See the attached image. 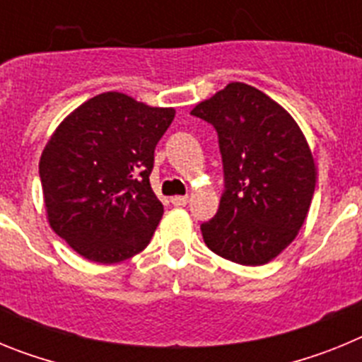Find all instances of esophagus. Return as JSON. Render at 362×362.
<instances>
[{"mask_svg": "<svg viewBox=\"0 0 362 362\" xmlns=\"http://www.w3.org/2000/svg\"><path fill=\"white\" fill-rule=\"evenodd\" d=\"M170 201L174 206H185L188 203V196H174Z\"/></svg>", "mask_w": 362, "mask_h": 362, "instance_id": "34e87169", "label": "esophagus"}]
</instances>
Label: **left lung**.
Returning <instances> with one entry per match:
<instances>
[{"label": "left lung", "instance_id": "8db88e82", "mask_svg": "<svg viewBox=\"0 0 362 362\" xmlns=\"http://www.w3.org/2000/svg\"><path fill=\"white\" fill-rule=\"evenodd\" d=\"M192 116L216 129L225 172L217 214L201 225L214 254L259 267L296 239L315 190L305 136L281 105L246 83H230Z\"/></svg>", "mask_w": 362, "mask_h": 362}]
</instances>
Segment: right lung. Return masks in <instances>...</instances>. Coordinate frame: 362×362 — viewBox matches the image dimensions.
<instances>
[{"label": "right lung", "instance_id": "obj_1", "mask_svg": "<svg viewBox=\"0 0 362 362\" xmlns=\"http://www.w3.org/2000/svg\"><path fill=\"white\" fill-rule=\"evenodd\" d=\"M174 116V108L105 92L52 134L40 159L45 209L79 255L112 264L145 250L163 216L150 187L153 150Z\"/></svg>", "mask_w": 362, "mask_h": 362}]
</instances>
